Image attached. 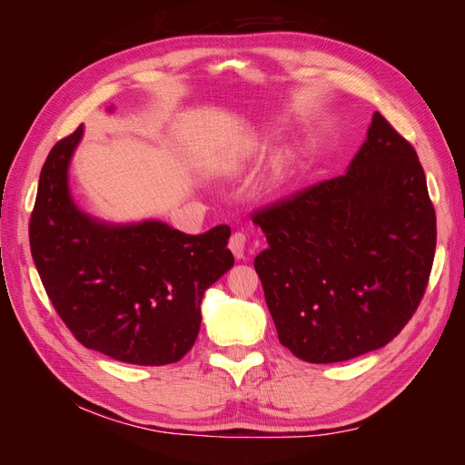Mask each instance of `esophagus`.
Instances as JSON below:
<instances>
[{
    "label": "esophagus",
    "mask_w": 465,
    "mask_h": 465,
    "mask_svg": "<svg viewBox=\"0 0 465 465\" xmlns=\"http://www.w3.org/2000/svg\"><path fill=\"white\" fill-rule=\"evenodd\" d=\"M229 248H231V252L234 254V258L242 260L244 258V248H246V234L242 231L232 232L231 241H229Z\"/></svg>",
    "instance_id": "1"
}]
</instances>
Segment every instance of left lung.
Returning a JSON list of instances; mask_svg holds the SVG:
<instances>
[{"instance_id": "8db88e82", "label": "left lung", "mask_w": 465, "mask_h": 465, "mask_svg": "<svg viewBox=\"0 0 465 465\" xmlns=\"http://www.w3.org/2000/svg\"><path fill=\"white\" fill-rule=\"evenodd\" d=\"M270 248L254 260L281 345L306 362L384 347L427 291L436 215L413 145L374 112L343 176L252 215Z\"/></svg>"}]
</instances>
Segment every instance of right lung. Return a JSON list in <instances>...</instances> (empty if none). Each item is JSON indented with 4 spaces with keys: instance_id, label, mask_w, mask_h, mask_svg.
Segmentation results:
<instances>
[{
    "instance_id": "1",
    "label": "right lung",
    "mask_w": 465,
    "mask_h": 465,
    "mask_svg": "<svg viewBox=\"0 0 465 465\" xmlns=\"http://www.w3.org/2000/svg\"><path fill=\"white\" fill-rule=\"evenodd\" d=\"M81 134L60 139L40 171L29 241L42 285L81 345L142 367L178 362L200 333L205 289L234 265L231 227L192 236L159 221L108 227L81 213L67 188Z\"/></svg>"
}]
</instances>
